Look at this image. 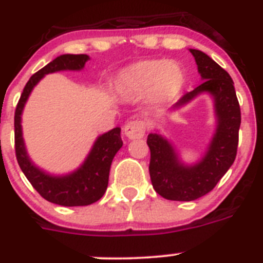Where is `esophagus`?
I'll use <instances>...</instances> for the list:
<instances>
[{"mask_svg":"<svg viewBox=\"0 0 263 263\" xmlns=\"http://www.w3.org/2000/svg\"><path fill=\"white\" fill-rule=\"evenodd\" d=\"M125 136L129 139H138L145 136V122L141 120L129 121L124 127Z\"/></svg>","mask_w":263,"mask_h":263,"instance_id":"obj_1","label":"esophagus"}]
</instances>
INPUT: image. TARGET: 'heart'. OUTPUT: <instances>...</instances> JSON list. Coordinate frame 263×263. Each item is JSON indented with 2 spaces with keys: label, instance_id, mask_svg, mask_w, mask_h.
Listing matches in <instances>:
<instances>
[{
  "label": "heart",
  "instance_id": "obj_1",
  "mask_svg": "<svg viewBox=\"0 0 263 263\" xmlns=\"http://www.w3.org/2000/svg\"><path fill=\"white\" fill-rule=\"evenodd\" d=\"M184 84V72L178 63L142 60L122 69L116 88L122 96L137 99L148 93L157 103L173 100Z\"/></svg>",
  "mask_w": 263,
  "mask_h": 263
}]
</instances>
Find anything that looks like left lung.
<instances>
[{
  "label": "left lung",
  "instance_id": "8db88e82",
  "mask_svg": "<svg viewBox=\"0 0 263 263\" xmlns=\"http://www.w3.org/2000/svg\"><path fill=\"white\" fill-rule=\"evenodd\" d=\"M190 51L204 81L187 92L175 106L184 105L201 92H210L215 99L218 124L206 155L192 167L183 166L171 145L159 134L147 136L153 187L162 197L175 201L196 200L216 187L236 159L241 125L240 104L229 73L203 51Z\"/></svg>",
  "mask_w": 263,
  "mask_h": 263
}]
</instances>
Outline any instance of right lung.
<instances>
[{
    "instance_id": "right-lung-1",
    "label": "right lung",
    "mask_w": 263,
    "mask_h": 263,
    "mask_svg": "<svg viewBox=\"0 0 263 263\" xmlns=\"http://www.w3.org/2000/svg\"><path fill=\"white\" fill-rule=\"evenodd\" d=\"M88 59L89 57L84 53L60 55L35 72L23 88L14 113V147L22 173L43 199L64 206L89 205L103 197L108 187L111 160L122 146L121 129L115 127L100 136L87 160L78 171L67 176H51L36 168L27 157L21 130V115L30 92L43 76L63 69H81Z\"/></svg>"
}]
</instances>
